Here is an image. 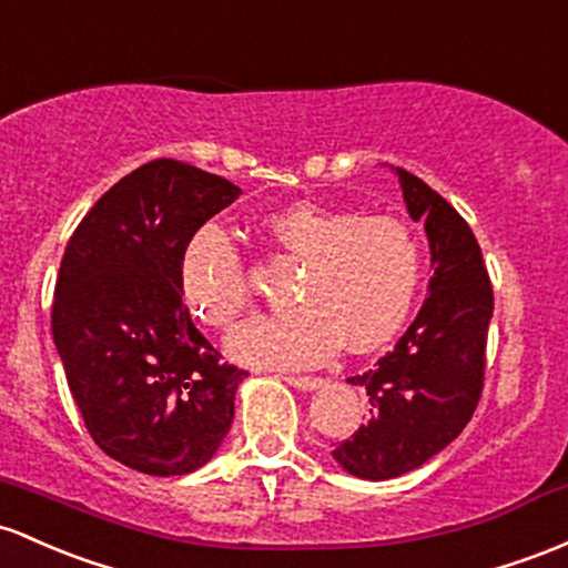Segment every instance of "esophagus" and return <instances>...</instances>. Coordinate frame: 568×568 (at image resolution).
I'll return each instance as SVG.
<instances>
[{
	"label": "esophagus",
	"instance_id": "esophagus-1",
	"mask_svg": "<svg viewBox=\"0 0 568 568\" xmlns=\"http://www.w3.org/2000/svg\"><path fill=\"white\" fill-rule=\"evenodd\" d=\"M283 379L288 385H294V388H298V390H317V388H323V383H326V379H323V377H294V375H285Z\"/></svg>",
	"mask_w": 568,
	"mask_h": 568
}]
</instances>
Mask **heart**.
I'll list each match as a JSON object with an SVG mask.
<instances>
[{
	"mask_svg": "<svg viewBox=\"0 0 568 568\" xmlns=\"http://www.w3.org/2000/svg\"><path fill=\"white\" fill-rule=\"evenodd\" d=\"M266 234L304 261L296 313L261 315L229 336L234 361L258 369H302L336 347L375 351L409 317L420 285V247L407 223L390 215L296 202L266 217ZM183 288L193 313L217 328L232 326L253 288L240 247L217 226H204L183 255Z\"/></svg>",
	"mask_w": 568,
	"mask_h": 568,
	"instance_id": "obj_1",
	"label": "heart"
}]
</instances>
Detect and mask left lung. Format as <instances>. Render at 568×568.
Here are the masks:
<instances>
[{
	"label": "left lung",
	"instance_id": "8db88e82",
	"mask_svg": "<svg viewBox=\"0 0 568 568\" xmlns=\"http://www.w3.org/2000/svg\"><path fill=\"white\" fill-rule=\"evenodd\" d=\"M413 221H423L434 277L420 313L375 369L347 377L369 396V415L334 460L361 479H390L445 450L475 415L485 379L494 288L469 223L434 189L394 170Z\"/></svg>",
	"mask_w": 568,
	"mask_h": 568
}]
</instances>
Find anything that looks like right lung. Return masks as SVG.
Masks as SVG:
<instances>
[{
	"instance_id": "add662e5",
	"label": "right lung",
	"mask_w": 568,
	"mask_h": 568,
	"mask_svg": "<svg viewBox=\"0 0 568 568\" xmlns=\"http://www.w3.org/2000/svg\"><path fill=\"white\" fill-rule=\"evenodd\" d=\"M240 193L226 178L155 159L118 180L67 242L55 351L93 442L142 475L196 471L232 428L245 372L221 364L193 326L183 255Z\"/></svg>"
}]
</instances>
